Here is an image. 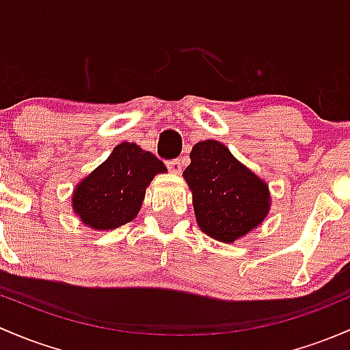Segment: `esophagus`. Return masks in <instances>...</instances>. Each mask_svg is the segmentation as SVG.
<instances>
[{
    "label": "esophagus",
    "mask_w": 350,
    "mask_h": 350,
    "mask_svg": "<svg viewBox=\"0 0 350 350\" xmlns=\"http://www.w3.org/2000/svg\"><path fill=\"white\" fill-rule=\"evenodd\" d=\"M167 167H168V170L172 172V174L178 175L180 172H182V161H180V160H170V161H167Z\"/></svg>",
    "instance_id": "esophagus-1"
}]
</instances>
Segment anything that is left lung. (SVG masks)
Returning <instances> with one entry per match:
<instances>
[{
  "label": "left lung",
  "mask_w": 350,
  "mask_h": 350,
  "mask_svg": "<svg viewBox=\"0 0 350 350\" xmlns=\"http://www.w3.org/2000/svg\"><path fill=\"white\" fill-rule=\"evenodd\" d=\"M183 178L192 190L197 224L221 243L246 236L271 207L268 185L215 139L193 146Z\"/></svg>",
  "instance_id": "obj_1"
}]
</instances>
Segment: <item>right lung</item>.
Here are the masks:
<instances>
[{
	"label": "right lung",
	"mask_w": 350,
	"mask_h": 350,
	"mask_svg": "<svg viewBox=\"0 0 350 350\" xmlns=\"http://www.w3.org/2000/svg\"><path fill=\"white\" fill-rule=\"evenodd\" d=\"M165 172L167 167L154 154L124 142L75 187L72 208L91 229H116L138 215L146 187Z\"/></svg>",
	"instance_id": "1"
}]
</instances>
